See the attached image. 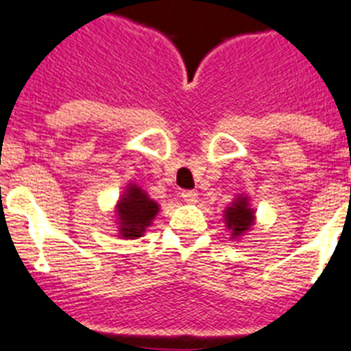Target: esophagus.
<instances>
[{
	"label": "esophagus",
	"mask_w": 351,
	"mask_h": 351,
	"mask_svg": "<svg viewBox=\"0 0 351 351\" xmlns=\"http://www.w3.org/2000/svg\"><path fill=\"white\" fill-rule=\"evenodd\" d=\"M182 198H184L185 203L193 205V203L198 202V193H196V191H184V193H182Z\"/></svg>",
	"instance_id": "34e87169"
}]
</instances>
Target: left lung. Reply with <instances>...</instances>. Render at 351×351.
I'll return each mask as SVG.
<instances>
[{"instance_id": "8db88e82", "label": "left lung", "mask_w": 351, "mask_h": 351, "mask_svg": "<svg viewBox=\"0 0 351 351\" xmlns=\"http://www.w3.org/2000/svg\"><path fill=\"white\" fill-rule=\"evenodd\" d=\"M226 230H230V239H239L255 225V210L250 205L246 194H237L234 202L225 208L223 214Z\"/></svg>"}]
</instances>
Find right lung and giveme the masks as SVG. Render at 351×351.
Segmentation results:
<instances>
[{
    "label": "right lung",
    "instance_id": "obj_1",
    "mask_svg": "<svg viewBox=\"0 0 351 351\" xmlns=\"http://www.w3.org/2000/svg\"><path fill=\"white\" fill-rule=\"evenodd\" d=\"M158 203L148 196L139 185L128 184L125 193L121 194L116 203L117 234L123 239H139L158 214Z\"/></svg>",
    "mask_w": 351,
    "mask_h": 351
}]
</instances>
